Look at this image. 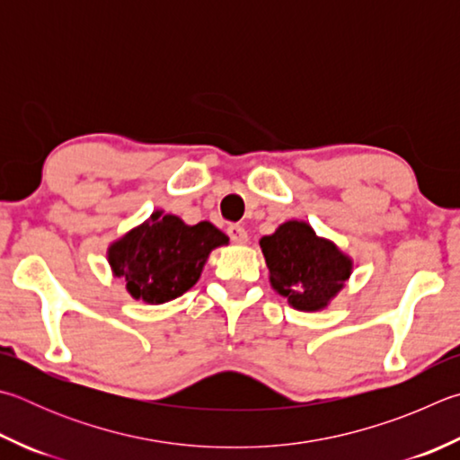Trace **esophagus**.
Instances as JSON below:
<instances>
[{
  "label": "esophagus",
  "instance_id": "obj_1",
  "mask_svg": "<svg viewBox=\"0 0 460 460\" xmlns=\"http://www.w3.org/2000/svg\"><path fill=\"white\" fill-rule=\"evenodd\" d=\"M227 235H229V239L233 241V243H237V245L247 243V231L241 227V225H229Z\"/></svg>",
  "mask_w": 460,
  "mask_h": 460
}]
</instances>
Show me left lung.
Segmentation results:
<instances>
[{
  "mask_svg": "<svg viewBox=\"0 0 460 460\" xmlns=\"http://www.w3.org/2000/svg\"><path fill=\"white\" fill-rule=\"evenodd\" d=\"M270 281L279 296L302 312H315L344 288L352 259L304 221H288L261 241Z\"/></svg>",
  "mask_w": 460,
  "mask_h": 460,
  "instance_id": "1",
  "label": "left lung"
}]
</instances>
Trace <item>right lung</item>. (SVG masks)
I'll return each mask as SVG.
<instances>
[{
	"label": "right lung",
	"instance_id": "right-lung-1",
	"mask_svg": "<svg viewBox=\"0 0 460 460\" xmlns=\"http://www.w3.org/2000/svg\"><path fill=\"white\" fill-rule=\"evenodd\" d=\"M227 241L208 221L185 225L179 217L156 211L111 245L108 261L132 297L164 304L193 288L208 253Z\"/></svg>",
	"mask_w": 460,
	"mask_h": 460
}]
</instances>
